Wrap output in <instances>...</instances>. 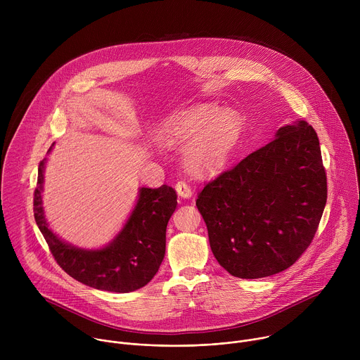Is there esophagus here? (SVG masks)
<instances>
[{
	"mask_svg": "<svg viewBox=\"0 0 360 360\" xmlns=\"http://www.w3.org/2000/svg\"><path fill=\"white\" fill-rule=\"evenodd\" d=\"M175 188H176V192L181 198H191L192 196V189H191V186L186 181H178Z\"/></svg>",
	"mask_w": 360,
	"mask_h": 360,
	"instance_id": "34e87169",
	"label": "esophagus"
}]
</instances>
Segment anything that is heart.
Returning a JSON list of instances; mask_svg holds the SVG:
<instances>
[{
	"label": "heart",
	"mask_w": 360,
	"mask_h": 360,
	"mask_svg": "<svg viewBox=\"0 0 360 360\" xmlns=\"http://www.w3.org/2000/svg\"><path fill=\"white\" fill-rule=\"evenodd\" d=\"M242 132V121L232 111L203 104L182 111L164 122L160 138L165 145L191 142L185 162L195 172L219 168L229 157Z\"/></svg>",
	"instance_id": "obj_1"
}]
</instances>
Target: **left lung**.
Listing matches in <instances>:
<instances>
[{
  "label": "left lung",
  "instance_id": "1",
  "mask_svg": "<svg viewBox=\"0 0 360 360\" xmlns=\"http://www.w3.org/2000/svg\"><path fill=\"white\" fill-rule=\"evenodd\" d=\"M326 198L319 138L299 121L210 181L196 207L219 265L232 276L258 279L300 258L318 231Z\"/></svg>",
  "mask_w": 360,
  "mask_h": 360
}]
</instances>
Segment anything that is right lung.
<instances>
[{"label": "right lung", "mask_w": 360, "mask_h": 360, "mask_svg": "<svg viewBox=\"0 0 360 360\" xmlns=\"http://www.w3.org/2000/svg\"><path fill=\"white\" fill-rule=\"evenodd\" d=\"M44 161L34 191V218L57 264L78 282L108 292L127 293L145 286L158 272L167 242V225L176 208V191L169 185L141 188L124 229L108 246L85 250L63 242L48 228L42 211Z\"/></svg>", "instance_id": "add662e5"}]
</instances>
